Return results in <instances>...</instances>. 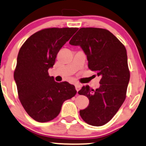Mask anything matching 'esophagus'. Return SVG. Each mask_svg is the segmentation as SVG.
Returning a JSON list of instances; mask_svg holds the SVG:
<instances>
[{
	"label": "esophagus",
	"mask_w": 146,
	"mask_h": 146,
	"mask_svg": "<svg viewBox=\"0 0 146 146\" xmlns=\"http://www.w3.org/2000/svg\"><path fill=\"white\" fill-rule=\"evenodd\" d=\"M75 88H76L77 92H78V91L81 89V85H79V84H76V85H75Z\"/></svg>",
	"instance_id": "esophagus-1"
}]
</instances>
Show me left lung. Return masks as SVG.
Segmentation results:
<instances>
[{
  "instance_id": "left-lung-1",
  "label": "left lung",
  "mask_w": 146,
  "mask_h": 146,
  "mask_svg": "<svg viewBox=\"0 0 146 146\" xmlns=\"http://www.w3.org/2000/svg\"><path fill=\"white\" fill-rule=\"evenodd\" d=\"M70 44L82 48L88 68L101 77L99 88L94 90L87 85L78 92L90 100L88 107L80 111V117L92 126H103L126 99L130 80L126 48L109 31L92 27L80 28Z\"/></svg>"
}]
</instances>
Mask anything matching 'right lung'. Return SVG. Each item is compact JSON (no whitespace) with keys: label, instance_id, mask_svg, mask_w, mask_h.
<instances>
[{"label":"right lung","instance_id":"1","mask_svg":"<svg viewBox=\"0 0 146 146\" xmlns=\"http://www.w3.org/2000/svg\"><path fill=\"white\" fill-rule=\"evenodd\" d=\"M78 28H48L35 33L19 50L14 70L19 100L34 120L47 122L57 117L64 101L76 94L68 82L50 76L57 53Z\"/></svg>","mask_w":146,"mask_h":146}]
</instances>
